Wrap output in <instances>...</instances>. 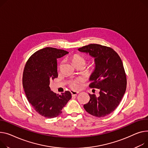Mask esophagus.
Listing matches in <instances>:
<instances>
[{
  "mask_svg": "<svg viewBox=\"0 0 148 148\" xmlns=\"http://www.w3.org/2000/svg\"><path fill=\"white\" fill-rule=\"evenodd\" d=\"M71 95H72L73 96H75L78 93V92H75V91H71Z\"/></svg>",
  "mask_w": 148,
  "mask_h": 148,
  "instance_id": "1",
  "label": "esophagus"
}]
</instances>
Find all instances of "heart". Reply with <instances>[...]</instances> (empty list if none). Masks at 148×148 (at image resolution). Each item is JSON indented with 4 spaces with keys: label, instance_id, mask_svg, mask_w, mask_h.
<instances>
[{
    "label": "heart",
    "instance_id": "obj_1",
    "mask_svg": "<svg viewBox=\"0 0 148 148\" xmlns=\"http://www.w3.org/2000/svg\"><path fill=\"white\" fill-rule=\"evenodd\" d=\"M71 60L72 63L75 66L81 65L83 67L85 65L86 62L85 58L78 54L73 55L71 58ZM61 65H62V63H61L60 65H59V68H60L61 67ZM88 69V71H89L90 73H93L95 70V65L94 64H91ZM82 78H77V79L70 81V83H69V86H70V87L72 88L73 90H77L80 89L82 85Z\"/></svg>",
    "mask_w": 148,
    "mask_h": 148
}]
</instances>
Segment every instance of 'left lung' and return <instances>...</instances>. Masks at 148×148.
Wrapping results in <instances>:
<instances>
[{
  "mask_svg": "<svg viewBox=\"0 0 148 148\" xmlns=\"http://www.w3.org/2000/svg\"><path fill=\"white\" fill-rule=\"evenodd\" d=\"M94 57L96 67L90 77V88H99V95L88 94L84 110L93 116L103 117L112 112L125 92L127 78L120 56L110 47L90 44L78 49Z\"/></svg>",
  "mask_w": 148,
  "mask_h": 148,
  "instance_id": "left-lung-1",
  "label": "left lung"
}]
</instances>
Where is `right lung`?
I'll use <instances>...</instances> for the list:
<instances>
[{
    "label": "right lung",
    "mask_w": 148,
    "mask_h": 148,
    "mask_svg": "<svg viewBox=\"0 0 148 148\" xmlns=\"http://www.w3.org/2000/svg\"><path fill=\"white\" fill-rule=\"evenodd\" d=\"M68 53L62 49L47 47L34 53L24 67L23 85L27 99L38 114L47 119L60 115L71 98L70 92L59 95L49 87L50 81L58 76L57 59Z\"/></svg>",
    "instance_id": "right-lung-1"
}]
</instances>
